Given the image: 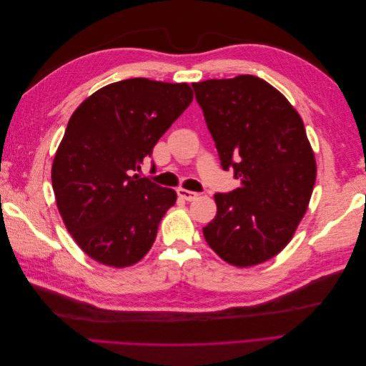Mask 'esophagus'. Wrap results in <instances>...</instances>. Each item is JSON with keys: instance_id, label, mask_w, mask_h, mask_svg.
<instances>
[{"instance_id": "obj_1", "label": "esophagus", "mask_w": 366, "mask_h": 366, "mask_svg": "<svg viewBox=\"0 0 366 366\" xmlns=\"http://www.w3.org/2000/svg\"><path fill=\"white\" fill-rule=\"evenodd\" d=\"M177 194H179V197L183 198V200H186V202H192V200H195V198H197V192L183 189V187H180V189H177Z\"/></svg>"}]
</instances>
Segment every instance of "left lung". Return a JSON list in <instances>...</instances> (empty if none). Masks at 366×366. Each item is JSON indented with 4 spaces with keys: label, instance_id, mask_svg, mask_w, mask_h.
I'll return each mask as SVG.
<instances>
[{
    "label": "left lung",
    "instance_id": "8db88e82",
    "mask_svg": "<svg viewBox=\"0 0 366 366\" xmlns=\"http://www.w3.org/2000/svg\"><path fill=\"white\" fill-rule=\"evenodd\" d=\"M224 171L239 187L215 194L217 215L203 235L221 259L250 267L278 254L307 212L316 160L304 122L257 76L192 84Z\"/></svg>",
    "mask_w": 366,
    "mask_h": 366
}]
</instances>
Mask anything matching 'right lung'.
Masks as SVG:
<instances>
[{
    "label": "right lung",
    "mask_w": 366,
    "mask_h": 366,
    "mask_svg": "<svg viewBox=\"0 0 366 366\" xmlns=\"http://www.w3.org/2000/svg\"><path fill=\"white\" fill-rule=\"evenodd\" d=\"M192 99L187 84L134 77L101 88L71 114L51 184L65 227L94 261L122 269L149 252L177 194L131 172Z\"/></svg>",
    "instance_id": "1"
}]
</instances>
